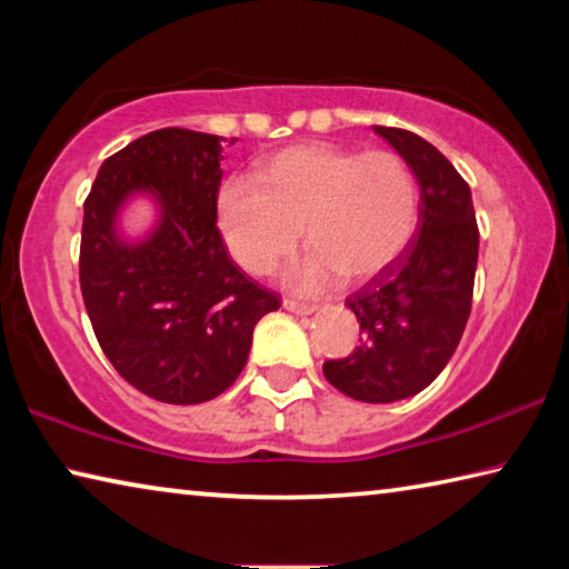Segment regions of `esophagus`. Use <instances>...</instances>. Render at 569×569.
I'll return each instance as SVG.
<instances>
[{
	"instance_id": "obj_1",
	"label": "esophagus",
	"mask_w": 569,
	"mask_h": 569,
	"mask_svg": "<svg viewBox=\"0 0 569 569\" xmlns=\"http://www.w3.org/2000/svg\"><path fill=\"white\" fill-rule=\"evenodd\" d=\"M283 308L296 316H311L316 311L313 303H301V301H293V298H283Z\"/></svg>"
}]
</instances>
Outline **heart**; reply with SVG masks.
Returning <instances> with one entry per match:
<instances>
[{
	"instance_id": "b5f03b06",
	"label": "heart",
	"mask_w": 569,
	"mask_h": 569,
	"mask_svg": "<svg viewBox=\"0 0 569 569\" xmlns=\"http://www.w3.org/2000/svg\"><path fill=\"white\" fill-rule=\"evenodd\" d=\"M218 220L240 268L268 276L303 230L311 250L288 273L296 291H321L336 276L361 281L397 258L419 223V186L397 152L311 142L278 152L256 178H228Z\"/></svg>"
}]
</instances>
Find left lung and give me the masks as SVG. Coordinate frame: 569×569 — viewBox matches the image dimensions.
I'll return each instance as SVG.
<instances>
[{
	"instance_id": "1",
	"label": "left lung",
	"mask_w": 569,
	"mask_h": 569,
	"mask_svg": "<svg viewBox=\"0 0 569 569\" xmlns=\"http://www.w3.org/2000/svg\"><path fill=\"white\" fill-rule=\"evenodd\" d=\"M373 132L419 182V228L397 268L346 298L361 343L326 361L323 377L356 401L391 403L427 389L457 351L471 311L479 228L469 186L431 142L381 124Z\"/></svg>"
}]
</instances>
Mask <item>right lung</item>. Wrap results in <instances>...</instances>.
Masks as SVG:
<instances>
[{
	"label": "right lung",
	"instance_id": "add662e5",
	"mask_svg": "<svg viewBox=\"0 0 569 569\" xmlns=\"http://www.w3.org/2000/svg\"><path fill=\"white\" fill-rule=\"evenodd\" d=\"M220 160L218 134L162 128L104 160L84 200L80 286L94 336L124 381L166 403L223 393L243 371L256 323L281 306L220 238ZM134 194L157 203L159 220L128 241L119 213Z\"/></svg>",
	"mask_w": 569,
	"mask_h": 569
}]
</instances>
